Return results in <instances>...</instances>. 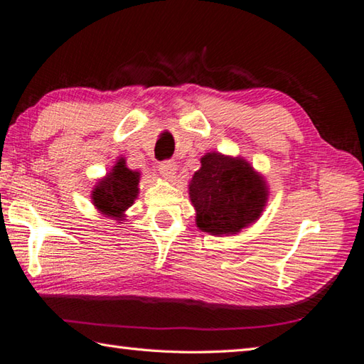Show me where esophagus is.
<instances>
[{"label": "esophagus", "mask_w": 364, "mask_h": 364, "mask_svg": "<svg viewBox=\"0 0 364 364\" xmlns=\"http://www.w3.org/2000/svg\"><path fill=\"white\" fill-rule=\"evenodd\" d=\"M159 173L162 176L168 178V180H172L176 173V164L173 161H164L159 164Z\"/></svg>", "instance_id": "obj_1"}]
</instances>
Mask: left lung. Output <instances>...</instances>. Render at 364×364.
I'll use <instances>...</instances> for the list:
<instances>
[{"label":"left lung","instance_id":"8db88e82","mask_svg":"<svg viewBox=\"0 0 364 364\" xmlns=\"http://www.w3.org/2000/svg\"><path fill=\"white\" fill-rule=\"evenodd\" d=\"M197 227L213 235H230L254 223L267 203L265 181L245 159L219 153L202 158L189 184Z\"/></svg>","mask_w":364,"mask_h":364}]
</instances>
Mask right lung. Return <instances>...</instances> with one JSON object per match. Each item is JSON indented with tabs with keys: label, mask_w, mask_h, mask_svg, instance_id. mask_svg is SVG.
<instances>
[{
	"label": "right lung",
	"mask_w": 364,
	"mask_h": 364,
	"mask_svg": "<svg viewBox=\"0 0 364 364\" xmlns=\"http://www.w3.org/2000/svg\"><path fill=\"white\" fill-rule=\"evenodd\" d=\"M139 176V172H132L126 167L124 159H119L92 192V203L104 215L121 220L123 211L129 208L137 197Z\"/></svg>",
	"instance_id": "obj_1"
}]
</instances>
